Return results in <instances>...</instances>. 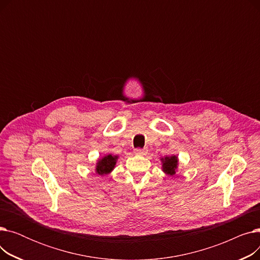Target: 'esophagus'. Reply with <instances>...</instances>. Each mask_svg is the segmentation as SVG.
Here are the masks:
<instances>
[{"mask_svg":"<svg viewBox=\"0 0 260 260\" xmlns=\"http://www.w3.org/2000/svg\"><path fill=\"white\" fill-rule=\"evenodd\" d=\"M134 153L136 155H139V156H144L147 154V149L146 148H136Z\"/></svg>","mask_w":260,"mask_h":260,"instance_id":"34e87169","label":"esophagus"}]
</instances>
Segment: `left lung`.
Returning a JSON list of instances; mask_svg holds the SVG:
<instances>
[{
    "instance_id": "left-lung-1",
    "label": "left lung",
    "mask_w": 260,
    "mask_h": 260,
    "mask_svg": "<svg viewBox=\"0 0 260 260\" xmlns=\"http://www.w3.org/2000/svg\"><path fill=\"white\" fill-rule=\"evenodd\" d=\"M162 162V171L169 176H174L178 169V157L173 156H166L161 158Z\"/></svg>"
}]
</instances>
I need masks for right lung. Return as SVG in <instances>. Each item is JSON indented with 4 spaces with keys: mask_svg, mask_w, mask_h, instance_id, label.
Segmentation results:
<instances>
[{
    "mask_svg": "<svg viewBox=\"0 0 260 260\" xmlns=\"http://www.w3.org/2000/svg\"><path fill=\"white\" fill-rule=\"evenodd\" d=\"M118 160V156H115L113 154H108L100 158L95 165V174L100 176H105L111 173L115 167Z\"/></svg>",
    "mask_w": 260,
    "mask_h": 260,
    "instance_id": "1",
    "label": "right lung"
}]
</instances>
